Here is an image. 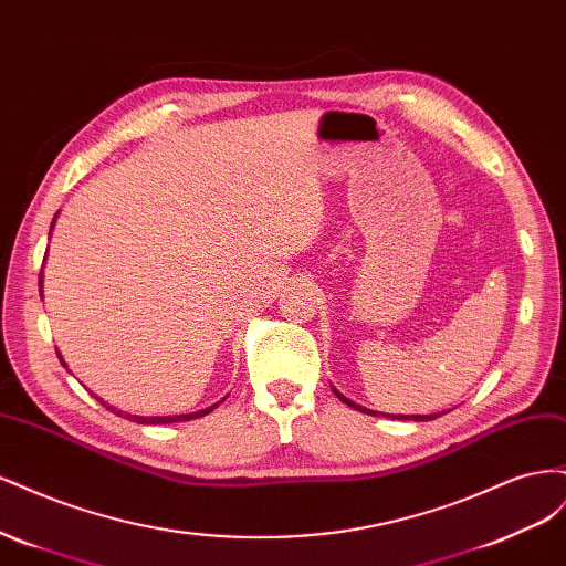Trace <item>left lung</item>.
Returning <instances> with one entry per match:
<instances>
[{"label": "left lung", "instance_id": "1", "mask_svg": "<svg viewBox=\"0 0 566 566\" xmlns=\"http://www.w3.org/2000/svg\"><path fill=\"white\" fill-rule=\"evenodd\" d=\"M335 394H337V399L339 401H345L347 406H352V408H356V410H361V413H368V416H385V413H378V410H370V408H361L358 403H354V401H349L345 394H339L337 389H333ZM439 416H443V413H430V416H385V418H397V420H416V422H427V420H437Z\"/></svg>", "mask_w": 566, "mask_h": 566}]
</instances>
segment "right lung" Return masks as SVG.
Returning a JSON list of instances; mask_svg holds the SVG:
<instances>
[{
  "label": "right lung",
  "instance_id": "obj_1",
  "mask_svg": "<svg viewBox=\"0 0 566 566\" xmlns=\"http://www.w3.org/2000/svg\"><path fill=\"white\" fill-rule=\"evenodd\" d=\"M56 217H59V212H56ZM56 217H54V221H56ZM54 221H51V229H54ZM40 287H42V273H40ZM42 293V290H40ZM61 358V356H59ZM61 364H63V358H61ZM65 366V364H63ZM98 399V397H96ZM227 399V397H224ZM221 399V401H224ZM101 401V399H98ZM104 403V401H101ZM108 410H113V413H117L119 418H127V420H132V422H139V424H167V422H184V420H196V418H202V416H208V413H212V410L217 408V403L214 406H208V408H202V410H196V413H181V416H129V413H123V410H115L113 406H108V403H104Z\"/></svg>",
  "mask_w": 566,
  "mask_h": 566
}]
</instances>
